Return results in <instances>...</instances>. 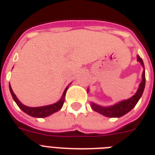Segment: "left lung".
<instances>
[{"label": "left lung", "instance_id": "1", "mask_svg": "<svg viewBox=\"0 0 155 155\" xmlns=\"http://www.w3.org/2000/svg\"><path fill=\"white\" fill-rule=\"evenodd\" d=\"M137 61L139 62L142 66L144 68V63L142 61V58H140L139 55L137 56ZM145 84H146V75H145V70L142 72V80L141 84H139V87L137 89V92L130 99L122 101L117 104H115L114 105L108 106V107H103L100 106L97 104L92 103V108L97 113H101L102 115L108 117H120L127 113H129L132 108H134V106L137 104L139 99L142 97L143 91L145 88ZM88 92V89H87Z\"/></svg>", "mask_w": 155, "mask_h": 155}]
</instances>
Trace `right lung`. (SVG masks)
Segmentation results:
<instances>
[{
	"mask_svg": "<svg viewBox=\"0 0 155 155\" xmlns=\"http://www.w3.org/2000/svg\"><path fill=\"white\" fill-rule=\"evenodd\" d=\"M68 87H67L64 92H63V94L62 96V98H61L58 102L53 104H50V105H46V106H42V107H35V108H33V107H27V106L24 105L22 104L19 101V100L17 98V97L15 96V94L13 93V90L11 88V86L9 84V90H10V93L13 97V99L14 100V101L16 102V104H18V106L21 109V110L25 113L28 115L31 116V117H48V116L51 115L52 113H56L58 112V110H60L61 108L63 107V103H64V98H65L66 92H67V90H68Z\"/></svg>",
	"mask_w": 155,
	"mask_h": 155,
	"instance_id": "1",
	"label": "right lung"
}]
</instances>
